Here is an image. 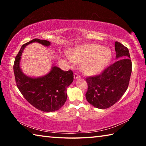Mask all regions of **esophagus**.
I'll list each match as a JSON object with an SVG mask.
<instances>
[{
  "label": "esophagus",
  "instance_id": "esophagus-1",
  "mask_svg": "<svg viewBox=\"0 0 146 146\" xmlns=\"http://www.w3.org/2000/svg\"><path fill=\"white\" fill-rule=\"evenodd\" d=\"M74 78H75V79L79 78H81V76L79 75L77 72H75V73H74Z\"/></svg>",
  "mask_w": 146,
  "mask_h": 146
}]
</instances>
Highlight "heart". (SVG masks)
<instances>
[{"mask_svg": "<svg viewBox=\"0 0 146 146\" xmlns=\"http://www.w3.org/2000/svg\"><path fill=\"white\" fill-rule=\"evenodd\" d=\"M71 62L82 64L81 69L86 75H95L102 71L111 58V51L96 44L80 46L68 53Z\"/></svg>", "mask_w": 146, "mask_h": 146, "instance_id": "obj_1", "label": "heart"}]
</instances>
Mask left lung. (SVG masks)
<instances>
[{"instance_id":"obj_1","label":"left lung","mask_w":146,"mask_h":146,"mask_svg":"<svg viewBox=\"0 0 146 146\" xmlns=\"http://www.w3.org/2000/svg\"><path fill=\"white\" fill-rule=\"evenodd\" d=\"M116 60L99 75L86 77V98L94 107L107 109L118 102L126 91L132 71V62L127 48L115 42Z\"/></svg>"}]
</instances>
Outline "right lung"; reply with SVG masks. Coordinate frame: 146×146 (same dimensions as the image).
Instances as JSON below:
<instances>
[{"label": "right lung", "mask_w": 146, "mask_h": 146, "mask_svg": "<svg viewBox=\"0 0 146 146\" xmlns=\"http://www.w3.org/2000/svg\"><path fill=\"white\" fill-rule=\"evenodd\" d=\"M37 42L48 46L46 40L35 38L24 44L15 59L13 71L17 86L26 100L35 108L44 112L58 110L67 99V88L73 81L72 70L67 71L54 66L48 75L40 78H30L24 75L20 68L21 56L28 44Z\"/></svg>", "instance_id": "right-lung-1"}]
</instances>
